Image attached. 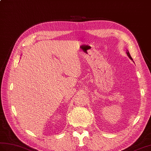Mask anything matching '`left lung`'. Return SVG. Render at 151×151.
Here are the masks:
<instances>
[{
  "instance_id": "1",
  "label": "left lung",
  "mask_w": 151,
  "mask_h": 151,
  "mask_svg": "<svg viewBox=\"0 0 151 151\" xmlns=\"http://www.w3.org/2000/svg\"><path fill=\"white\" fill-rule=\"evenodd\" d=\"M127 55L129 56V58H130L131 60H132V57H131V55H130V53H129V52L127 51Z\"/></svg>"
}]
</instances>
